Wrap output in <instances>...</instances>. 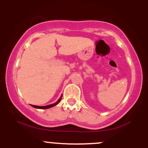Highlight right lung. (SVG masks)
Masks as SVG:
<instances>
[{
	"label": "right lung",
	"instance_id": "right-lung-1",
	"mask_svg": "<svg viewBox=\"0 0 148 148\" xmlns=\"http://www.w3.org/2000/svg\"><path fill=\"white\" fill-rule=\"evenodd\" d=\"M61 98H62V96L60 97V98L57 101L56 103H54L53 104H50V105H47V106H35V105H32V106L34 107V108H40V109H47V108H51V107L56 106L57 105L58 103L60 101Z\"/></svg>",
	"mask_w": 148,
	"mask_h": 148
}]
</instances>
